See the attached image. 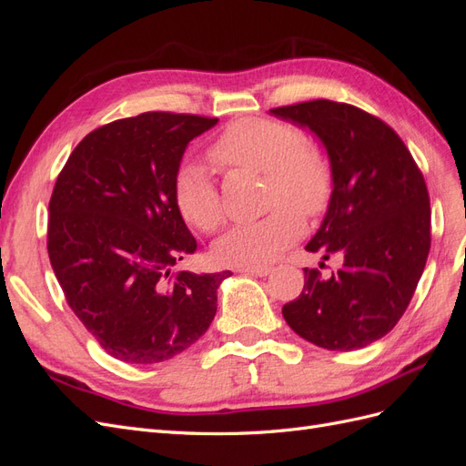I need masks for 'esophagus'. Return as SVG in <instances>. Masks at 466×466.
<instances>
[{
  "label": "esophagus",
  "mask_w": 466,
  "mask_h": 466,
  "mask_svg": "<svg viewBox=\"0 0 466 466\" xmlns=\"http://www.w3.org/2000/svg\"><path fill=\"white\" fill-rule=\"evenodd\" d=\"M238 272L250 274V276H268L272 272V268L270 266H241L238 268Z\"/></svg>",
  "instance_id": "obj_1"
}]
</instances>
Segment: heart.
<instances>
[{
  "mask_svg": "<svg viewBox=\"0 0 466 466\" xmlns=\"http://www.w3.org/2000/svg\"><path fill=\"white\" fill-rule=\"evenodd\" d=\"M209 157L223 168L264 173L266 216L235 223L214 245V257L228 266H262L276 260L303 231V216H319L327 208L332 173L324 155L305 146L291 124L272 118H247L231 124L209 147ZM175 200L192 228L214 231L221 221V200L206 167L187 163L175 178ZM295 207L299 208L294 209Z\"/></svg>",
  "mask_w": 466,
  "mask_h": 466,
  "instance_id": "b5f03b06",
  "label": "heart"
}]
</instances>
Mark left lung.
I'll list each match as a JSON object with an SVG mask.
<instances>
[{
  "label": "left lung",
  "mask_w": 466,
  "mask_h": 466,
  "mask_svg": "<svg viewBox=\"0 0 466 466\" xmlns=\"http://www.w3.org/2000/svg\"><path fill=\"white\" fill-rule=\"evenodd\" d=\"M270 115L309 128L327 149L332 194L305 248L324 260L342 257L329 278L305 268L303 291L281 315L319 348L370 346L400 320L424 272L431 243L424 177L399 134L358 106L319 98Z\"/></svg>",
  "instance_id": "8db88e82"
}]
</instances>
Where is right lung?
<instances>
[{"instance_id": "right-lung-1", "label": "right lung", "mask_w": 466, "mask_h": 466, "mask_svg": "<svg viewBox=\"0 0 466 466\" xmlns=\"http://www.w3.org/2000/svg\"><path fill=\"white\" fill-rule=\"evenodd\" d=\"M218 118L144 112L93 130L56 180L48 257L67 305L108 356L171 360L208 330L231 272L171 274L196 252L175 200L188 144Z\"/></svg>"}]
</instances>
